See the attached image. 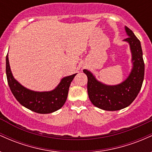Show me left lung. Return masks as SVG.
I'll return each mask as SVG.
<instances>
[{
	"mask_svg": "<svg viewBox=\"0 0 152 152\" xmlns=\"http://www.w3.org/2000/svg\"><path fill=\"white\" fill-rule=\"evenodd\" d=\"M129 37L124 39L130 45L133 69L129 77L120 84L107 86L96 79L90 71L83 72L88 77L87 90L92 104L106 111H118L129 106L142 88L144 76V62L141 43L131 29L125 26Z\"/></svg>",
	"mask_w": 152,
	"mask_h": 152,
	"instance_id": "1",
	"label": "left lung"
}]
</instances>
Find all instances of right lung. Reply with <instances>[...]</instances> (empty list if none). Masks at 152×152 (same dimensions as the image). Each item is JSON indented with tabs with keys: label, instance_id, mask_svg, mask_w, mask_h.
I'll list each match as a JSON object with an SVG mask.
<instances>
[{
	"label": "right lung",
	"instance_id": "1",
	"mask_svg": "<svg viewBox=\"0 0 152 152\" xmlns=\"http://www.w3.org/2000/svg\"><path fill=\"white\" fill-rule=\"evenodd\" d=\"M6 76L10 91L16 100L27 109L38 114H50L64 106L69 93L71 81L77 74L62 78L60 83L51 91H33L20 85L13 78L6 56Z\"/></svg>",
	"mask_w": 152,
	"mask_h": 152
}]
</instances>
